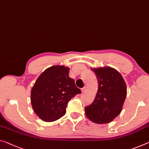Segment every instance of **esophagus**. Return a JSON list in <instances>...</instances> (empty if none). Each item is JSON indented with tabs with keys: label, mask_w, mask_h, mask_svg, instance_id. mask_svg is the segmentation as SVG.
Listing matches in <instances>:
<instances>
[{
	"label": "esophagus",
	"mask_w": 149,
	"mask_h": 149,
	"mask_svg": "<svg viewBox=\"0 0 149 149\" xmlns=\"http://www.w3.org/2000/svg\"><path fill=\"white\" fill-rule=\"evenodd\" d=\"M87 90H88V87H87V86H85V87H84L83 88L81 89V92L82 93H85V92H86Z\"/></svg>",
	"instance_id": "obj_1"
}]
</instances>
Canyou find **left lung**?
I'll return each mask as SVG.
<instances>
[{
  "instance_id": "left-lung-1",
  "label": "left lung",
  "mask_w": 149,
  "mask_h": 149,
  "mask_svg": "<svg viewBox=\"0 0 149 149\" xmlns=\"http://www.w3.org/2000/svg\"><path fill=\"white\" fill-rule=\"evenodd\" d=\"M98 88L93 102L85 107L86 115L97 124L109 123L121 112L126 97V86L121 74L110 67L92 69Z\"/></svg>"
}]
</instances>
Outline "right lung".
Segmentation results:
<instances>
[{"instance_id": "add662e5", "label": "right lung", "mask_w": 149, "mask_h": 149, "mask_svg": "<svg viewBox=\"0 0 149 149\" xmlns=\"http://www.w3.org/2000/svg\"><path fill=\"white\" fill-rule=\"evenodd\" d=\"M70 69L55 65L45 70L35 81L31 101L33 110L45 122H53L63 116L71 99L81 94L74 79L69 77Z\"/></svg>"}]
</instances>
